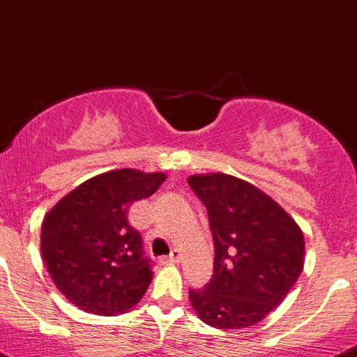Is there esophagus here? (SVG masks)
I'll use <instances>...</instances> for the list:
<instances>
[{"mask_svg": "<svg viewBox=\"0 0 357 357\" xmlns=\"http://www.w3.org/2000/svg\"><path fill=\"white\" fill-rule=\"evenodd\" d=\"M179 258H181V255H179V250L174 249L169 256H160L158 261L162 263V265H174V263L179 261Z\"/></svg>", "mask_w": 357, "mask_h": 357, "instance_id": "1", "label": "esophagus"}]
</instances>
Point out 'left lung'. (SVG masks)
Returning a JSON list of instances; mask_svg holds the SVG:
<instances>
[{
    "mask_svg": "<svg viewBox=\"0 0 357 357\" xmlns=\"http://www.w3.org/2000/svg\"><path fill=\"white\" fill-rule=\"evenodd\" d=\"M213 236V275L188 290L195 313L217 329L255 326L282 303L304 266L294 218L255 185L229 174L192 176Z\"/></svg>",
    "mask_w": 357,
    "mask_h": 357,
    "instance_id": "obj_1",
    "label": "left lung"
}]
</instances>
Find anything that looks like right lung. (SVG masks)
Segmentation results:
<instances>
[{"label":"right lung","mask_w":357,"mask_h":357,"mask_svg":"<svg viewBox=\"0 0 357 357\" xmlns=\"http://www.w3.org/2000/svg\"><path fill=\"white\" fill-rule=\"evenodd\" d=\"M165 181L162 172L119 169L89 179L46 215L40 250L54 284L79 310L126 313L149 287L151 258L130 226L135 201Z\"/></svg>","instance_id":"add662e5"}]
</instances>
